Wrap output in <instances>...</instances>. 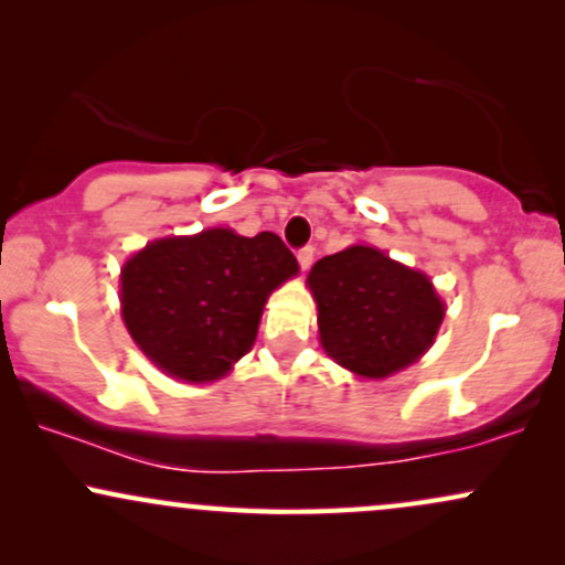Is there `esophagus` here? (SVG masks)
Listing matches in <instances>:
<instances>
[{
    "instance_id": "esophagus-1",
    "label": "esophagus",
    "mask_w": 565,
    "mask_h": 565,
    "mask_svg": "<svg viewBox=\"0 0 565 565\" xmlns=\"http://www.w3.org/2000/svg\"><path fill=\"white\" fill-rule=\"evenodd\" d=\"M297 263H300L302 270H308L310 265H313V246H302V249H297Z\"/></svg>"
}]
</instances>
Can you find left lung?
<instances>
[{"instance_id": "1", "label": "left lung", "mask_w": 565, "mask_h": 565, "mask_svg": "<svg viewBox=\"0 0 565 565\" xmlns=\"http://www.w3.org/2000/svg\"><path fill=\"white\" fill-rule=\"evenodd\" d=\"M308 287L319 305L323 350L369 380L414 364L433 345L446 313L423 270L364 244L321 257L310 268Z\"/></svg>"}]
</instances>
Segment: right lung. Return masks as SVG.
I'll use <instances>...</instances> for the list:
<instances>
[{"instance_id":"add662e5","label":"right lung","mask_w":565,"mask_h":565,"mask_svg":"<svg viewBox=\"0 0 565 565\" xmlns=\"http://www.w3.org/2000/svg\"><path fill=\"white\" fill-rule=\"evenodd\" d=\"M297 270L295 255L270 231L159 238L121 268V316L161 372L212 382L255 345L270 291Z\"/></svg>"}]
</instances>
